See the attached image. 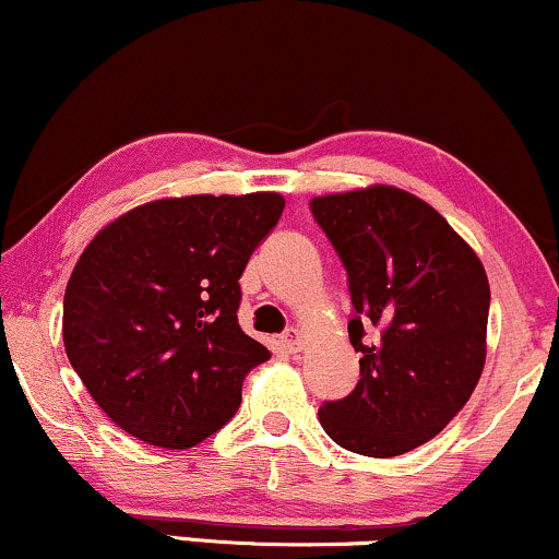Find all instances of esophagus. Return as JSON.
<instances>
[{
  "instance_id": "obj_1",
  "label": "esophagus",
  "mask_w": 559,
  "mask_h": 559,
  "mask_svg": "<svg viewBox=\"0 0 559 559\" xmlns=\"http://www.w3.org/2000/svg\"><path fill=\"white\" fill-rule=\"evenodd\" d=\"M281 345H284L288 353H299L304 348V335L299 330H288L286 335L281 337Z\"/></svg>"
}]
</instances>
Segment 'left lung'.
Listing matches in <instances>:
<instances>
[{
	"label": "left lung",
	"mask_w": 559,
	"mask_h": 559,
	"mask_svg": "<svg viewBox=\"0 0 559 559\" xmlns=\"http://www.w3.org/2000/svg\"><path fill=\"white\" fill-rule=\"evenodd\" d=\"M309 206L348 271V335L361 353L356 390L317 415L343 449L407 454L449 426L483 377L485 265L447 218L402 188L377 182Z\"/></svg>",
	"instance_id": "obj_1"
}]
</instances>
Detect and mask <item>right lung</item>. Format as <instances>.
I'll return each mask as SVG.
<instances>
[{
	"label": "right lung",
	"mask_w": 559,
	"mask_h": 559,
	"mask_svg": "<svg viewBox=\"0 0 559 559\" xmlns=\"http://www.w3.org/2000/svg\"><path fill=\"white\" fill-rule=\"evenodd\" d=\"M281 193L141 203L97 231L63 294V348L118 428L190 449L237 413L271 358L237 322L247 260L284 214Z\"/></svg>",
	"instance_id": "right-lung-1"
}]
</instances>
